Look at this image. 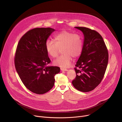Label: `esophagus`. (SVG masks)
I'll list each match as a JSON object with an SVG mask.
<instances>
[{
  "instance_id": "34e87169",
  "label": "esophagus",
  "mask_w": 122,
  "mask_h": 122,
  "mask_svg": "<svg viewBox=\"0 0 122 122\" xmlns=\"http://www.w3.org/2000/svg\"><path fill=\"white\" fill-rule=\"evenodd\" d=\"M60 69H61V71H67V69L66 68H62V67H61V68H60Z\"/></svg>"
}]
</instances>
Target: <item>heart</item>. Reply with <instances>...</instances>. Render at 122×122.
Wrapping results in <instances>:
<instances>
[{"label": "heart", "mask_w": 122, "mask_h": 122, "mask_svg": "<svg viewBox=\"0 0 122 122\" xmlns=\"http://www.w3.org/2000/svg\"><path fill=\"white\" fill-rule=\"evenodd\" d=\"M55 41H46L45 48L47 53L55 58L59 55L60 49L63 53L54 61L56 66L66 67L70 65L73 57H78L82 50V41L79 35L73 32L64 30L55 37Z\"/></svg>", "instance_id": "heart-1"}]
</instances>
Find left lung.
<instances>
[{
    "mask_svg": "<svg viewBox=\"0 0 122 122\" xmlns=\"http://www.w3.org/2000/svg\"><path fill=\"white\" fill-rule=\"evenodd\" d=\"M84 36L82 52L74 68L76 77L72 83L78 90L87 92L100 83L108 63V50L103 39L97 31L84 27H75Z\"/></svg>",
    "mask_w": 122,
    "mask_h": 122,
    "instance_id": "8db88e82",
    "label": "left lung"
}]
</instances>
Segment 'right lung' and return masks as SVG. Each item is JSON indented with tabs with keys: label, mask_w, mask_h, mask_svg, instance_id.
<instances>
[{
	"label": "right lung",
	"mask_w": 122,
	"mask_h": 122,
	"mask_svg": "<svg viewBox=\"0 0 122 122\" xmlns=\"http://www.w3.org/2000/svg\"><path fill=\"white\" fill-rule=\"evenodd\" d=\"M55 29L36 28L21 38L15 53L16 70L26 87L37 94L50 91L55 84V76L59 73L58 66H49L51 60L45 43Z\"/></svg>",
	"instance_id": "right-lung-1"
}]
</instances>
